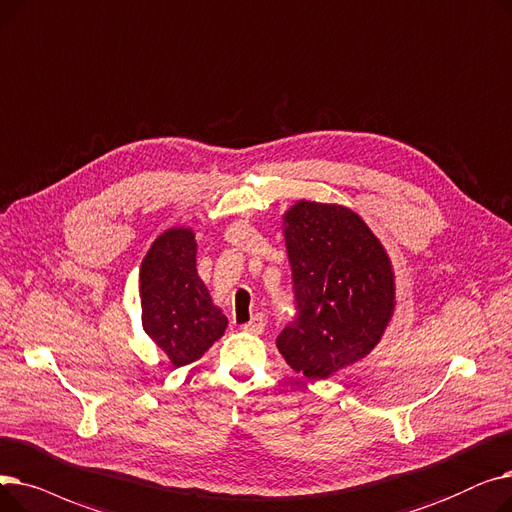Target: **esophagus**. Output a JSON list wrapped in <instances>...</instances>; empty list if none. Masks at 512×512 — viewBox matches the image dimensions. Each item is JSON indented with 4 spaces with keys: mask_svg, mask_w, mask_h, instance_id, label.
Wrapping results in <instances>:
<instances>
[{
    "mask_svg": "<svg viewBox=\"0 0 512 512\" xmlns=\"http://www.w3.org/2000/svg\"><path fill=\"white\" fill-rule=\"evenodd\" d=\"M264 327H266V319L262 314H256V316H252V321L243 325L241 329L246 333H252V335H260L264 331Z\"/></svg>",
    "mask_w": 512,
    "mask_h": 512,
    "instance_id": "esophagus-1",
    "label": "esophagus"
}]
</instances>
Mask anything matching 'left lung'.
<instances>
[{"instance_id":"8db88e82","label":"left lung","mask_w":512,"mask_h":512,"mask_svg":"<svg viewBox=\"0 0 512 512\" xmlns=\"http://www.w3.org/2000/svg\"><path fill=\"white\" fill-rule=\"evenodd\" d=\"M296 316L277 348L296 373L327 379L367 356L394 314V271L350 208L300 200L283 216Z\"/></svg>"}]
</instances>
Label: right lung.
I'll use <instances>...</instances> for the list:
<instances>
[{
  "label": "right lung",
  "mask_w": 512,
  "mask_h": 512,
  "mask_svg": "<svg viewBox=\"0 0 512 512\" xmlns=\"http://www.w3.org/2000/svg\"><path fill=\"white\" fill-rule=\"evenodd\" d=\"M198 243L191 229L164 231L139 269L141 325L173 367L202 358L227 329V316L196 269Z\"/></svg>",
  "instance_id": "add662e5"
}]
</instances>
